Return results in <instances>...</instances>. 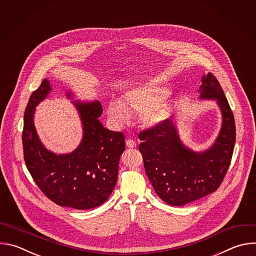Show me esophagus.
Returning <instances> with one entry per match:
<instances>
[{
  "instance_id": "obj_1",
  "label": "esophagus",
  "mask_w": 256,
  "mask_h": 256,
  "mask_svg": "<svg viewBox=\"0 0 256 256\" xmlns=\"http://www.w3.org/2000/svg\"><path fill=\"white\" fill-rule=\"evenodd\" d=\"M126 144L128 148H134L136 146V142L134 140H126Z\"/></svg>"
}]
</instances>
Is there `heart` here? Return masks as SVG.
<instances>
[{"label":"heart","mask_w":256,"mask_h":256,"mask_svg":"<svg viewBox=\"0 0 256 256\" xmlns=\"http://www.w3.org/2000/svg\"><path fill=\"white\" fill-rule=\"evenodd\" d=\"M171 95L170 89L164 86L148 84L126 90L122 101L114 99L107 105V114L118 126L130 120V114L140 116L146 128H156L165 122L172 114V104L166 101Z\"/></svg>","instance_id":"1"}]
</instances>
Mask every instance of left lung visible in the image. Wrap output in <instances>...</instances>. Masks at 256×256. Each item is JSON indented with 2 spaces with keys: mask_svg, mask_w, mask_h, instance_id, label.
I'll return each instance as SVG.
<instances>
[{
  "mask_svg": "<svg viewBox=\"0 0 256 256\" xmlns=\"http://www.w3.org/2000/svg\"><path fill=\"white\" fill-rule=\"evenodd\" d=\"M200 100H214L222 126L210 148L196 152L179 138L173 118L138 136L144 171L155 192L166 204L180 206L218 190L229 168L236 140L234 116L218 80L210 72L202 77Z\"/></svg>",
  "mask_w": 256,
  "mask_h": 256,
  "instance_id": "obj_1",
  "label": "left lung"
}]
</instances>
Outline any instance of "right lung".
<instances>
[{
    "instance_id": "right-lung-1",
    "label": "right lung",
    "mask_w": 256,
    "mask_h": 256,
    "mask_svg": "<svg viewBox=\"0 0 256 256\" xmlns=\"http://www.w3.org/2000/svg\"><path fill=\"white\" fill-rule=\"evenodd\" d=\"M52 91L44 79L28 101L22 134L24 160L35 184L60 206L89 210L102 204L118 181V163L126 149L122 132L103 128L99 120L102 107L98 101H72L79 114L83 136L70 153L56 154L42 144L34 126L35 108ZM66 97L74 93L66 90Z\"/></svg>"
}]
</instances>
